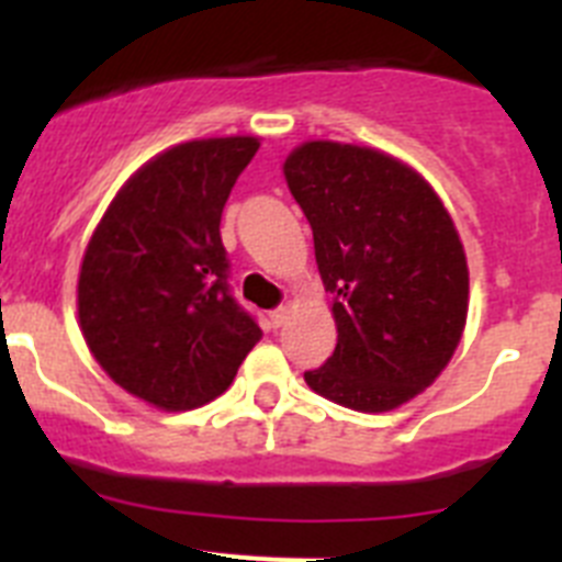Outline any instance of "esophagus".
Here are the masks:
<instances>
[{
  "mask_svg": "<svg viewBox=\"0 0 562 562\" xmlns=\"http://www.w3.org/2000/svg\"><path fill=\"white\" fill-rule=\"evenodd\" d=\"M286 321H290V310H286V306H281V310L270 312V326H272V329H281V326H284Z\"/></svg>",
  "mask_w": 562,
  "mask_h": 562,
  "instance_id": "obj_1",
  "label": "esophagus"
}]
</instances>
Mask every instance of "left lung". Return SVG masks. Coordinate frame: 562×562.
Returning a JSON list of instances; mask_svg holds the SVG:
<instances>
[{
  "instance_id": "left-lung-1",
  "label": "left lung",
  "mask_w": 562,
  "mask_h": 562,
  "mask_svg": "<svg viewBox=\"0 0 562 562\" xmlns=\"http://www.w3.org/2000/svg\"><path fill=\"white\" fill-rule=\"evenodd\" d=\"M284 180L337 326L306 385L360 414L396 411L434 385L464 335L470 270L448 207L414 166L355 143H301Z\"/></svg>"
}]
</instances>
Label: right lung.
<instances>
[{
	"label": "right lung",
	"mask_w": 562,
	"mask_h": 562,
	"mask_svg": "<svg viewBox=\"0 0 562 562\" xmlns=\"http://www.w3.org/2000/svg\"><path fill=\"white\" fill-rule=\"evenodd\" d=\"M261 137L166 148L114 193L78 272V326L123 391L193 411L227 391L261 329L227 292L220 222Z\"/></svg>",
	"instance_id": "obj_1"
}]
</instances>
